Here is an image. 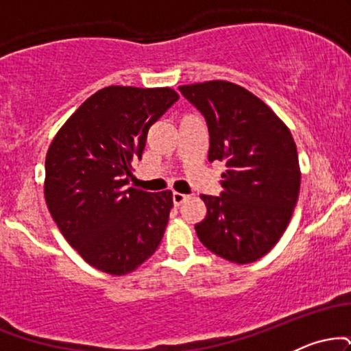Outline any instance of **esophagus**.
Listing matches in <instances>:
<instances>
[{
  "mask_svg": "<svg viewBox=\"0 0 351 351\" xmlns=\"http://www.w3.org/2000/svg\"><path fill=\"white\" fill-rule=\"evenodd\" d=\"M186 199H188V196L183 195V193H178V191L173 193V204H175V206H180V204L184 203Z\"/></svg>",
  "mask_w": 351,
  "mask_h": 351,
  "instance_id": "1",
  "label": "esophagus"
}]
</instances>
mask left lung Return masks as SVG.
Wrapping results in <instances>:
<instances>
[{"label": "left lung", "instance_id": "1", "mask_svg": "<svg viewBox=\"0 0 351 351\" xmlns=\"http://www.w3.org/2000/svg\"><path fill=\"white\" fill-rule=\"evenodd\" d=\"M204 115L209 162H223L221 196L201 195L206 217L195 226L206 249L234 264L265 256L289 226L300 165L289 127L264 100L229 80L180 86Z\"/></svg>", "mask_w": 351, "mask_h": 351}]
</instances>
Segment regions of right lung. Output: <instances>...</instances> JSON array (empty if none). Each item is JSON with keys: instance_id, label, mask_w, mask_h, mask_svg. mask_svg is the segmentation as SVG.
Instances as JSON below:
<instances>
[{"instance_id": "right-lung-1", "label": "right lung", "mask_w": 351, "mask_h": 351, "mask_svg": "<svg viewBox=\"0 0 351 351\" xmlns=\"http://www.w3.org/2000/svg\"><path fill=\"white\" fill-rule=\"evenodd\" d=\"M171 87L108 86L59 128L46 155L44 196L52 219L87 264L112 276L156 251L173 208L170 189L125 188L147 134L178 100Z\"/></svg>"}]
</instances>
